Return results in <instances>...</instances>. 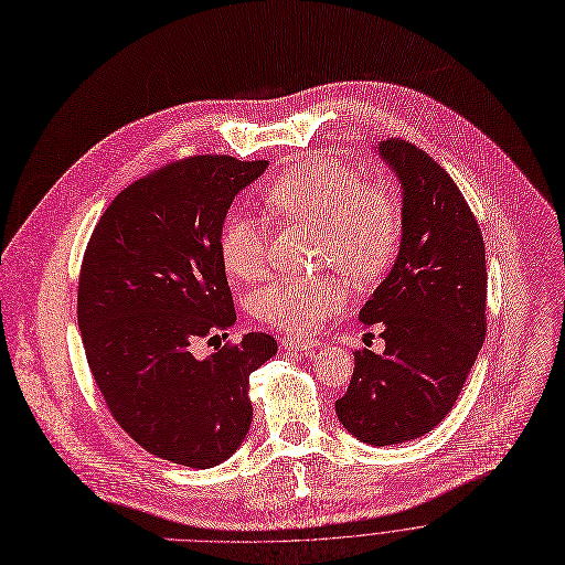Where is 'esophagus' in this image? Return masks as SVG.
Here are the masks:
<instances>
[{"label": "esophagus", "mask_w": 565, "mask_h": 565, "mask_svg": "<svg viewBox=\"0 0 565 565\" xmlns=\"http://www.w3.org/2000/svg\"><path fill=\"white\" fill-rule=\"evenodd\" d=\"M281 347L286 351H309V349L318 347V340H306V338L288 335V338H281Z\"/></svg>", "instance_id": "esophagus-1"}]
</instances>
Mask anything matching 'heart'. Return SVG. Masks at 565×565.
<instances>
[{
  "label": "heart",
  "instance_id": "1",
  "mask_svg": "<svg viewBox=\"0 0 565 565\" xmlns=\"http://www.w3.org/2000/svg\"><path fill=\"white\" fill-rule=\"evenodd\" d=\"M268 207L288 218L322 227L320 262L338 264L355 279H374L392 262L401 236V204L385 182H365L353 167L316 156L279 175ZM218 252L227 273L259 277L268 259L264 218L234 212L225 218ZM349 301L342 275L275 277L252 297V311L264 322L292 333H311Z\"/></svg>",
  "mask_w": 565,
  "mask_h": 565
}]
</instances>
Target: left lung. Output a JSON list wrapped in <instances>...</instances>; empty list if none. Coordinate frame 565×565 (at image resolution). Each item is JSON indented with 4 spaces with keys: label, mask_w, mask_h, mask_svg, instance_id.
I'll list each match as a JSON object with an SVG mask.
<instances>
[{
    "label": "left lung",
    "mask_w": 565,
    "mask_h": 565,
    "mask_svg": "<svg viewBox=\"0 0 565 565\" xmlns=\"http://www.w3.org/2000/svg\"><path fill=\"white\" fill-rule=\"evenodd\" d=\"M376 152L401 184V245L361 309L385 351L353 353L335 401L340 424L372 446L430 433L450 413L487 333L484 241L465 195L426 150L403 139Z\"/></svg>",
    "instance_id": "8db88e82"
}]
</instances>
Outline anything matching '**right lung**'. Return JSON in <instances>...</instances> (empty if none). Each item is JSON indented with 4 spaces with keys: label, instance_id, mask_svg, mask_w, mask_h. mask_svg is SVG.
Instances as JSON below:
<instances>
[{
    "label": "right lung",
    "instance_id": "obj_1",
    "mask_svg": "<svg viewBox=\"0 0 565 565\" xmlns=\"http://www.w3.org/2000/svg\"><path fill=\"white\" fill-rule=\"evenodd\" d=\"M266 160L198 156L126 186L96 223L78 279V329L117 424L173 465L212 469L252 424L249 374L277 353L247 333L207 358L191 344L236 322L218 236Z\"/></svg>",
    "mask_w": 565,
    "mask_h": 565
}]
</instances>
